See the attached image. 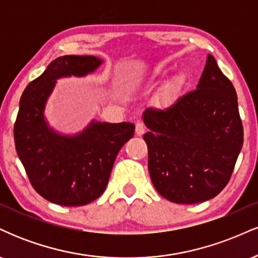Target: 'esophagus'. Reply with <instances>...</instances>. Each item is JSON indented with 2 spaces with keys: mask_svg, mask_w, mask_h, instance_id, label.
Returning <instances> with one entry per match:
<instances>
[{
  "mask_svg": "<svg viewBox=\"0 0 258 258\" xmlns=\"http://www.w3.org/2000/svg\"><path fill=\"white\" fill-rule=\"evenodd\" d=\"M144 132H146V126H144L142 122L136 123V135L142 136L144 135Z\"/></svg>",
  "mask_w": 258,
  "mask_h": 258,
  "instance_id": "34e87169",
  "label": "esophagus"
}]
</instances>
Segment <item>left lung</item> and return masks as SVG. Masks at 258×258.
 <instances>
[{
  "label": "left lung",
  "mask_w": 258,
  "mask_h": 258,
  "mask_svg": "<svg viewBox=\"0 0 258 258\" xmlns=\"http://www.w3.org/2000/svg\"><path fill=\"white\" fill-rule=\"evenodd\" d=\"M143 136L148 168L158 193L176 204H198L220 194L232 176L244 131L232 82L207 55L197 90L164 109L148 108Z\"/></svg>",
  "instance_id": "1"
}]
</instances>
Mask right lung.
Instances as JSON below:
<instances>
[{"mask_svg": "<svg viewBox=\"0 0 258 258\" xmlns=\"http://www.w3.org/2000/svg\"><path fill=\"white\" fill-rule=\"evenodd\" d=\"M103 60L94 55H64L26 86L14 125L16 150L41 197L61 206L87 205L104 193L117 153L133 137L131 122L92 120L81 132L64 135L49 126L44 109L61 78H82Z\"/></svg>", "mask_w": 258, "mask_h": 258, "instance_id": "obj_1", "label": "right lung"}]
</instances>
